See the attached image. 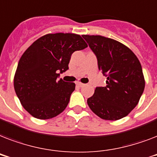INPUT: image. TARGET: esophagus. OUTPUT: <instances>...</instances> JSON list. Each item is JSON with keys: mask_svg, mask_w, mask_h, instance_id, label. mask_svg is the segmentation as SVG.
Returning <instances> with one entry per match:
<instances>
[{"mask_svg": "<svg viewBox=\"0 0 157 157\" xmlns=\"http://www.w3.org/2000/svg\"><path fill=\"white\" fill-rule=\"evenodd\" d=\"M76 84V86H79V87H82V86H85V84L81 83V82H80V81H77Z\"/></svg>", "mask_w": 157, "mask_h": 157, "instance_id": "esophagus-1", "label": "esophagus"}]
</instances>
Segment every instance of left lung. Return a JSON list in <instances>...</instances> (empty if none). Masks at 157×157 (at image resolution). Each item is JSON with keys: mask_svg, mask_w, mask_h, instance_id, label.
<instances>
[{"mask_svg": "<svg viewBox=\"0 0 157 157\" xmlns=\"http://www.w3.org/2000/svg\"><path fill=\"white\" fill-rule=\"evenodd\" d=\"M98 59V69L107 76L104 87H97L87 99L98 117L117 121L136 107L144 93L145 80L140 62L129 48L99 35H82Z\"/></svg>", "mask_w": 157, "mask_h": 157, "instance_id": "left-lung-1", "label": "left lung"}]
</instances>
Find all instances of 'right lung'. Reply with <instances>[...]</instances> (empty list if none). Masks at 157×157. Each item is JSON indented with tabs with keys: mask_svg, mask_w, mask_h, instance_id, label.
I'll list each match as a JSON object with an SVG mask.
<instances>
[{
	"mask_svg": "<svg viewBox=\"0 0 157 157\" xmlns=\"http://www.w3.org/2000/svg\"><path fill=\"white\" fill-rule=\"evenodd\" d=\"M88 46L80 35L50 33L34 41L21 56L13 77L14 90L33 117L51 119L63 112L75 83L58 77L68 69L72 53Z\"/></svg>",
	"mask_w": 157,
	"mask_h": 157,
	"instance_id": "obj_1",
	"label": "right lung"
}]
</instances>
